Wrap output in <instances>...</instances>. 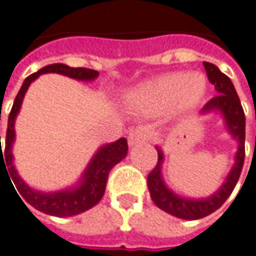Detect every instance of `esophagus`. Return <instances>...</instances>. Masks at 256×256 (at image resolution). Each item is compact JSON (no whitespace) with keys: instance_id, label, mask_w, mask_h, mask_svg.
Masks as SVG:
<instances>
[{"instance_id":"esophagus-1","label":"esophagus","mask_w":256,"mask_h":256,"mask_svg":"<svg viewBox=\"0 0 256 256\" xmlns=\"http://www.w3.org/2000/svg\"><path fill=\"white\" fill-rule=\"evenodd\" d=\"M149 132L143 130V128H134L128 134V144L130 146H134V144H139V143L146 142L149 139Z\"/></svg>"}]
</instances>
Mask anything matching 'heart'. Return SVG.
<instances>
[{
    "instance_id": "heart-1",
    "label": "heart",
    "mask_w": 256,
    "mask_h": 256,
    "mask_svg": "<svg viewBox=\"0 0 256 256\" xmlns=\"http://www.w3.org/2000/svg\"><path fill=\"white\" fill-rule=\"evenodd\" d=\"M207 90L202 74L172 72L156 76L128 91V108L143 114H158L170 108L172 113H186L194 108Z\"/></svg>"
}]
</instances>
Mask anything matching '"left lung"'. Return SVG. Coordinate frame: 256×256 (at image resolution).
Instances as JSON below:
<instances>
[{"instance_id": "8db88e82", "label": "left lung", "mask_w": 256, "mask_h": 256, "mask_svg": "<svg viewBox=\"0 0 256 256\" xmlns=\"http://www.w3.org/2000/svg\"><path fill=\"white\" fill-rule=\"evenodd\" d=\"M204 68L208 81L214 85V90L218 91V96L213 97L203 107L202 113L210 112H220L224 123L228 126L229 133L238 140V152L234 156V165L232 171L229 172L226 181L222 184L214 194H212L207 198L200 200H190L174 194L170 188L165 186L162 180V164H164V152L160 148L158 150V164L156 166L148 175V188L150 192V198L158 206L160 210L172 214L178 218L186 220H197L206 218L216 212L222 204L224 203L229 196L232 194L233 188L236 187V182L242 172L244 160H245V113L240 104V100L236 94V90L233 86L229 76L222 74L216 65L204 62Z\"/></svg>"}]
</instances>
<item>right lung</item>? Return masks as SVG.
I'll list each match as a JSON object with an SVG mask.
<instances>
[{"mask_svg":"<svg viewBox=\"0 0 256 256\" xmlns=\"http://www.w3.org/2000/svg\"><path fill=\"white\" fill-rule=\"evenodd\" d=\"M62 74L65 76L78 80V81H94L98 76L97 70L88 68H70L64 64H53L48 65L44 68L38 69V72L32 74L24 80L23 85L14 100L12 108L8 116V128L7 136H6V149H1V136H0V171L1 165L6 168L7 174L12 176L10 181L12 180V184L17 188V191L20 194L18 198L24 197L22 203H28L36 210L50 214V216H58V218H69L86 212L88 208L94 207L96 204L102 198L104 191H106V184L108 174L112 171L114 165H117L123 158L128 155V140L124 138L118 139L113 143L104 144L98 149V152L91 159L88 164L85 172L82 174V178L76 187L62 190V191H54V192H40L38 190L30 188L20 175L17 174L14 165H12V143L16 139V132H14V122L16 117L20 112L22 102H23L24 94L28 88V85L33 82L36 78H38L42 74ZM8 166L6 167L5 165ZM9 178V176H8ZM12 186V184H11ZM14 187V186H12ZM16 191V192H17ZM18 196V194H17ZM26 206V204H24ZM27 207V206H26Z\"/></svg>","mask_w":256,"mask_h":256,"instance_id":"add662e5","label":"right lung"}]
</instances>
